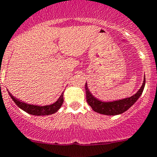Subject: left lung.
I'll return each mask as SVG.
<instances>
[{"mask_svg":"<svg viewBox=\"0 0 157 157\" xmlns=\"http://www.w3.org/2000/svg\"><path fill=\"white\" fill-rule=\"evenodd\" d=\"M145 84H146V78H144L143 83L139 91L133 96L128 97V98L122 99V100H115V101L104 102L96 98L89 90L87 83H86V101L90 107H92L95 112L105 115H117L124 113L128 110L132 105L134 104L138 99L142 95L144 90Z\"/></svg>","mask_w":157,"mask_h":157,"instance_id":"8db88e82","label":"left lung"}]
</instances>
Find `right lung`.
<instances>
[{
  "label": "right lung",
  "instance_id": "right-lung-1",
  "mask_svg": "<svg viewBox=\"0 0 157 157\" xmlns=\"http://www.w3.org/2000/svg\"><path fill=\"white\" fill-rule=\"evenodd\" d=\"M9 93L11 98L15 103V104L18 106L19 108L25 111L26 113L32 115H36V116H45V115H50L56 113L59 109L62 106L63 102H64V93H61V96L59 97L58 100L54 103L53 104L46 105V106H37V105L28 104L25 102H22L12 96V94Z\"/></svg>",
  "mask_w": 157,
  "mask_h": 157
}]
</instances>
